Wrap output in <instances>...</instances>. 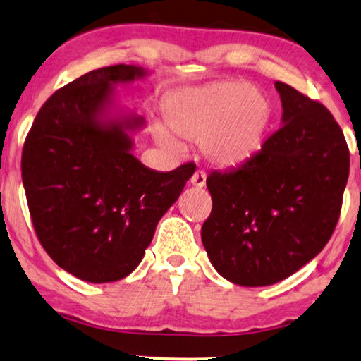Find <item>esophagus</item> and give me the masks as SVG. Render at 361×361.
Segmentation results:
<instances>
[{
    "instance_id": "34e87169",
    "label": "esophagus",
    "mask_w": 361,
    "mask_h": 361,
    "mask_svg": "<svg viewBox=\"0 0 361 361\" xmlns=\"http://www.w3.org/2000/svg\"><path fill=\"white\" fill-rule=\"evenodd\" d=\"M191 185L196 186V188H203L206 185V173L204 171H195V175L191 176Z\"/></svg>"
}]
</instances>
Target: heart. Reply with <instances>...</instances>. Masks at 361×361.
Returning <instances> with one entry per match:
<instances>
[{"instance_id": "heart-1", "label": "heart", "mask_w": 361, "mask_h": 361, "mask_svg": "<svg viewBox=\"0 0 361 361\" xmlns=\"http://www.w3.org/2000/svg\"><path fill=\"white\" fill-rule=\"evenodd\" d=\"M163 120L173 135L201 143L211 163L234 166L261 152L274 107L267 95L249 82L226 80L171 95L163 104ZM171 134L161 127L155 130L163 147L178 148Z\"/></svg>"}]
</instances>
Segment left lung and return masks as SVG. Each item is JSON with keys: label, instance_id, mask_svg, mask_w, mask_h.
Masks as SVG:
<instances>
[{"label": "left lung", "instance_id": "left-lung-1", "mask_svg": "<svg viewBox=\"0 0 361 361\" xmlns=\"http://www.w3.org/2000/svg\"><path fill=\"white\" fill-rule=\"evenodd\" d=\"M276 89L282 127L251 160L206 178L213 209L201 241L216 271L244 287L284 281L325 247L350 171L334 115L290 85Z\"/></svg>", "mask_w": 361, "mask_h": 361}]
</instances>
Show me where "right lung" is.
<instances>
[{
  "label": "right lung",
  "instance_id": "add662e5",
  "mask_svg": "<svg viewBox=\"0 0 361 361\" xmlns=\"http://www.w3.org/2000/svg\"><path fill=\"white\" fill-rule=\"evenodd\" d=\"M147 74L117 64L80 75L46 100L24 142L23 185L37 238L80 281L105 284L135 271L195 173L191 163L163 173L133 157L132 135L145 120L115 105V85Z\"/></svg>",
  "mask_w": 361,
  "mask_h": 361
}]
</instances>
